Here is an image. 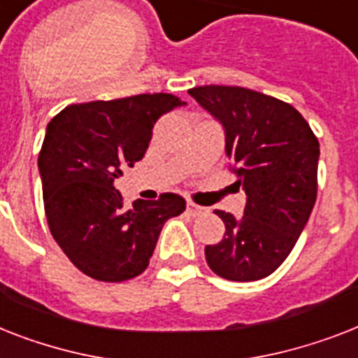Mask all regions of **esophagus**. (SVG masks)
I'll list each match as a JSON object with an SVG mask.
<instances>
[{
	"label": "esophagus",
	"mask_w": 358,
	"mask_h": 358,
	"mask_svg": "<svg viewBox=\"0 0 358 358\" xmlns=\"http://www.w3.org/2000/svg\"><path fill=\"white\" fill-rule=\"evenodd\" d=\"M208 209L202 208V206L194 204V202H187V213L193 215V217H200V215H204Z\"/></svg>",
	"instance_id": "esophagus-1"
}]
</instances>
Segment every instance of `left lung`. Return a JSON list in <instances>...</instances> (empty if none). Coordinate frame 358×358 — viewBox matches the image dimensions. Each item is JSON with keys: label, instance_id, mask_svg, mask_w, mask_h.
<instances>
[{"label": "left lung", "instance_id": "obj_1", "mask_svg": "<svg viewBox=\"0 0 358 358\" xmlns=\"http://www.w3.org/2000/svg\"><path fill=\"white\" fill-rule=\"evenodd\" d=\"M191 97L226 130L229 171L246 193L245 215L217 209L226 226L206 261L229 281H257L294 248L315 208L320 143L294 106L241 86H196Z\"/></svg>", "mask_w": 358, "mask_h": 358}]
</instances>
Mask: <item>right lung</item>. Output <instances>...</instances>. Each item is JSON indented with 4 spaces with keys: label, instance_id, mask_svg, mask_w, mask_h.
I'll return each instance as SVG.
<instances>
[{
    "label": "right lung",
    "instance_id": "obj_1",
    "mask_svg": "<svg viewBox=\"0 0 358 358\" xmlns=\"http://www.w3.org/2000/svg\"><path fill=\"white\" fill-rule=\"evenodd\" d=\"M173 94H139L69 104L48 124L38 169L53 239L83 274L119 283L139 275L165 220L185 211L180 194L124 208L115 180L143 158L164 113L182 106Z\"/></svg>",
    "mask_w": 358,
    "mask_h": 358
}]
</instances>
